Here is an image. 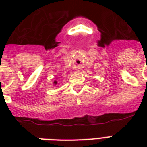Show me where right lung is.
<instances>
[{
  "label": "right lung",
  "mask_w": 147,
  "mask_h": 147,
  "mask_svg": "<svg viewBox=\"0 0 147 147\" xmlns=\"http://www.w3.org/2000/svg\"><path fill=\"white\" fill-rule=\"evenodd\" d=\"M53 84H54V85H57V80H55L54 82H53Z\"/></svg>",
  "instance_id": "add662e5"
}]
</instances>
